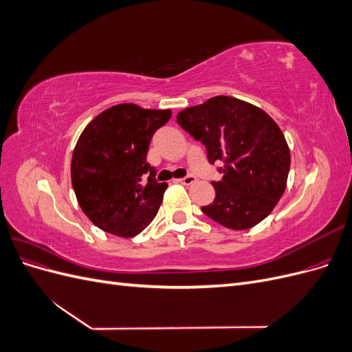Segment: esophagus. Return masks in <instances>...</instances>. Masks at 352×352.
<instances>
[{"instance_id": "34e87169", "label": "esophagus", "mask_w": 352, "mask_h": 352, "mask_svg": "<svg viewBox=\"0 0 352 352\" xmlns=\"http://www.w3.org/2000/svg\"><path fill=\"white\" fill-rule=\"evenodd\" d=\"M195 180H197V177L194 175H188V176H185L182 179H177V182H180L182 185H192Z\"/></svg>"}]
</instances>
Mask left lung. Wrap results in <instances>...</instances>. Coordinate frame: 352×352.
Returning a JSON list of instances; mask_svg holds the SVG:
<instances>
[{"instance_id": "obj_1", "label": "left lung", "mask_w": 352, "mask_h": 352, "mask_svg": "<svg viewBox=\"0 0 352 352\" xmlns=\"http://www.w3.org/2000/svg\"><path fill=\"white\" fill-rule=\"evenodd\" d=\"M177 123L201 141L211 164L223 162L216 198L202 212L219 225L245 230L267 217L285 192L291 154L279 126L255 105L212 97L177 114Z\"/></svg>"}]
</instances>
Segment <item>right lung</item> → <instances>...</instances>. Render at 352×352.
<instances>
[{
    "label": "right lung",
    "mask_w": 352,
    "mask_h": 352,
    "mask_svg": "<svg viewBox=\"0 0 352 352\" xmlns=\"http://www.w3.org/2000/svg\"><path fill=\"white\" fill-rule=\"evenodd\" d=\"M172 111L119 104L80 133L72 157V185L85 214L101 230L133 238L155 217L167 184L155 180L146 153Z\"/></svg>",
    "instance_id": "obj_1"
}]
</instances>
